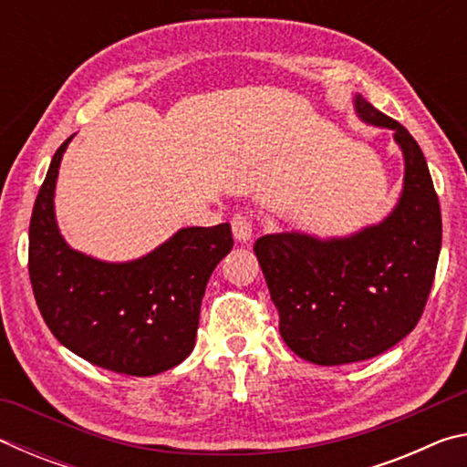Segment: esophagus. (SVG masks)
<instances>
[{"instance_id": "1", "label": "esophagus", "mask_w": 467, "mask_h": 467, "mask_svg": "<svg viewBox=\"0 0 467 467\" xmlns=\"http://www.w3.org/2000/svg\"><path fill=\"white\" fill-rule=\"evenodd\" d=\"M231 226H233V233L239 241H249L251 234H253V223L247 214H234L231 218Z\"/></svg>"}]
</instances>
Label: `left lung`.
I'll return each mask as SVG.
<instances>
[{
	"label": "left lung",
	"instance_id": "1",
	"mask_svg": "<svg viewBox=\"0 0 467 467\" xmlns=\"http://www.w3.org/2000/svg\"><path fill=\"white\" fill-rule=\"evenodd\" d=\"M357 110L365 121L393 130L404 150V193L393 214L350 239L288 233L253 244L284 342L300 358L326 367L373 358L416 327L441 251L439 197L420 146L362 97Z\"/></svg>",
	"mask_w": 467,
	"mask_h": 467
}]
</instances>
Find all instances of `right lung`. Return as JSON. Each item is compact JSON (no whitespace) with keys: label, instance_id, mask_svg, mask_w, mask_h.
Segmentation results:
<instances>
[{"label":"right lung","instance_id":"add662e5","mask_svg":"<svg viewBox=\"0 0 467 467\" xmlns=\"http://www.w3.org/2000/svg\"><path fill=\"white\" fill-rule=\"evenodd\" d=\"M67 141L30 216L28 275L38 311L51 334L92 365L136 377L177 367L193 350L205 284L233 249L231 224L183 228L131 264H102L69 249L53 214Z\"/></svg>","mask_w":467,"mask_h":467}]
</instances>
